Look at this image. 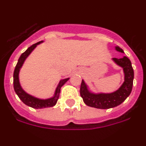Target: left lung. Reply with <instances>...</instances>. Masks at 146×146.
<instances>
[{
  "mask_svg": "<svg viewBox=\"0 0 146 146\" xmlns=\"http://www.w3.org/2000/svg\"><path fill=\"white\" fill-rule=\"evenodd\" d=\"M116 50L124 52L122 49L116 46ZM113 60L123 68L125 73V82L118 90L111 94H94L89 92L84 81H82L80 95L83 101L88 106L100 109H108L120 105L126 100L132 90L133 80V70L131 62L126 56L122 58H113Z\"/></svg>",
  "mask_w": 146,
  "mask_h": 146,
  "instance_id": "1",
  "label": "left lung"
}]
</instances>
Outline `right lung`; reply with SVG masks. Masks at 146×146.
<instances>
[{
    "instance_id": "add662e5",
    "label": "right lung",
    "mask_w": 146,
    "mask_h": 146,
    "mask_svg": "<svg viewBox=\"0 0 146 146\" xmlns=\"http://www.w3.org/2000/svg\"><path fill=\"white\" fill-rule=\"evenodd\" d=\"M41 42L39 41V42L36 43V44H33L32 46H29V48L26 50L25 52H23L21 55L20 58H19V59L18 61V63H17L16 66H15V68L14 73H13V86H14V90L15 91V93H16L17 95L18 96V97H19V99L25 105L36 109L44 108H50L54 106L56 104V102H57V101H58V97H59L61 88L69 79L67 78V79H62V80L60 81L59 84H58V87L56 88L55 96L52 98L48 99V100H39V99H37V98H35L33 96H30V95L27 94L23 90V89H22L20 85V83H19V79H18L19 70H20V68L21 67L22 64H23V63H24L26 58H27V57L30 54V52L34 50L35 46H37L38 44H39Z\"/></svg>"
}]
</instances>
